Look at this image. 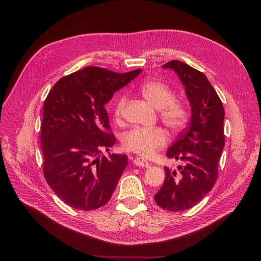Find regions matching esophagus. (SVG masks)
Returning <instances> with one entry per match:
<instances>
[{
  "label": "esophagus",
  "instance_id": "obj_1",
  "mask_svg": "<svg viewBox=\"0 0 261 261\" xmlns=\"http://www.w3.org/2000/svg\"><path fill=\"white\" fill-rule=\"evenodd\" d=\"M133 163H134L136 166H142V167H145V168H148V167H150V165H151L145 159H142V158H140V157L135 158L134 161H133Z\"/></svg>",
  "mask_w": 261,
  "mask_h": 261
}]
</instances>
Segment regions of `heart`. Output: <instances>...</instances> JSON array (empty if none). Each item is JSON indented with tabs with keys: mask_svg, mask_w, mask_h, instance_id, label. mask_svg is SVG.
<instances>
[{
	"mask_svg": "<svg viewBox=\"0 0 261 261\" xmlns=\"http://www.w3.org/2000/svg\"><path fill=\"white\" fill-rule=\"evenodd\" d=\"M141 95L154 107L159 109L161 121L172 132H178L189 122V109L185 103L175 100L174 92L164 83L147 82L139 87ZM127 96L121 95L114 107V116L120 121L127 104ZM167 134L161 127H136L127 132L123 137L124 148L142 158L153 156L167 143Z\"/></svg>",
	"mask_w": 261,
	"mask_h": 261,
	"instance_id": "heart-1",
	"label": "heart"
}]
</instances>
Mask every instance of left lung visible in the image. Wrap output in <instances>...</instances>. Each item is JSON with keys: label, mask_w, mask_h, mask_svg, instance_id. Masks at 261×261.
<instances>
[{"label": "left lung", "mask_w": 261, "mask_h": 261, "mask_svg": "<svg viewBox=\"0 0 261 261\" xmlns=\"http://www.w3.org/2000/svg\"><path fill=\"white\" fill-rule=\"evenodd\" d=\"M163 68L172 69L185 86L191 104V122L166 156L181 160L177 170L164 167L165 179L155 195L156 203L166 211L180 212L196 205L215 186L219 160L225 144L224 108L204 74L180 61H170Z\"/></svg>", "instance_id": "obj_1"}]
</instances>
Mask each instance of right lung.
Wrapping results in <instances>:
<instances>
[{
  "mask_svg": "<svg viewBox=\"0 0 261 261\" xmlns=\"http://www.w3.org/2000/svg\"><path fill=\"white\" fill-rule=\"evenodd\" d=\"M141 69L116 73L87 67L62 77L43 105V174L71 207L97 210L108 202L128 163L127 155L100 157L116 142L104 105Z\"/></svg>",
  "mask_w": 261,
  "mask_h": 261,
  "instance_id": "right-lung-1",
  "label": "right lung"
}]
</instances>
